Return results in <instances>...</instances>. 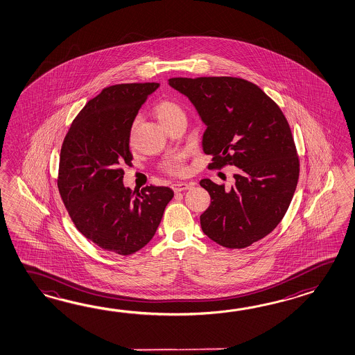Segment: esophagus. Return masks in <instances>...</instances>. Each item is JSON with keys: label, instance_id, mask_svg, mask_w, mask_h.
Here are the masks:
<instances>
[{"label": "esophagus", "instance_id": "obj_1", "mask_svg": "<svg viewBox=\"0 0 355 355\" xmlns=\"http://www.w3.org/2000/svg\"><path fill=\"white\" fill-rule=\"evenodd\" d=\"M193 184H195V183H192V182H189V183H187V182H180V183H174V184H172V189L177 193V192H182V191L191 189Z\"/></svg>", "mask_w": 355, "mask_h": 355}]
</instances>
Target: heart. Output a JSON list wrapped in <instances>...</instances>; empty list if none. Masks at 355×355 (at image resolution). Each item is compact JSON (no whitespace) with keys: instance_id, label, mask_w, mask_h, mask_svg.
I'll return each instance as SVG.
<instances>
[{"instance_id":"b5f03b06","label":"heart","mask_w":355,"mask_h":355,"mask_svg":"<svg viewBox=\"0 0 355 355\" xmlns=\"http://www.w3.org/2000/svg\"><path fill=\"white\" fill-rule=\"evenodd\" d=\"M154 112L163 125L171 121L174 116L183 114L181 107L171 100H163V101L158 102L157 106L154 107ZM184 157H186L184 153H175V154L169 155L168 158L163 160L162 169L166 173L172 174V175H180V174L184 173V171H186Z\"/></svg>"}]
</instances>
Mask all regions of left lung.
Here are the masks:
<instances>
[{
    "label": "left lung",
    "mask_w": 355,
    "mask_h": 355,
    "mask_svg": "<svg viewBox=\"0 0 355 355\" xmlns=\"http://www.w3.org/2000/svg\"><path fill=\"white\" fill-rule=\"evenodd\" d=\"M169 86L189 97L207 126L205 154L211 168H239L225 189L205 178L209 209L202 232L229 249H243L273 232L296 191L300 160L282 110L257 85L236 77L171 78Z\"/></svg>",
    "instance_id": "1"
}]
</instances>
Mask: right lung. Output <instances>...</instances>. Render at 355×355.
Listing matches in <instances>:
<instances>
[{
    "instance_id": "right-lung-1",
    "label": "right lung",
    "mask_w": 355,
    "mask_h": 355,
    "mask_svg": "<svg viewBox=\"0 0 355 355\" xmlns=\"http://www.w3.org/2000/svg\"><path fill=\"white\" fill-rule=\"evenodd\" d=\"M159 83H123L103 88L73 120L59 159L58 189L76 227L103 250L130 255L157 232L173 198L168 187L141 192L123 183L131 166L130 130L135 116Z\"/></svg>"
}]
</instances>
